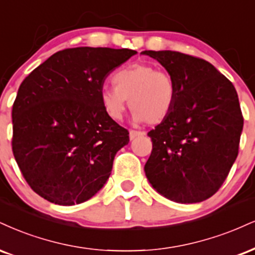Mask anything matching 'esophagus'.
<instances>
[{
	"instance_id": "obj_1",
	"label": "esophagus",
	"mask_w": 255,
	"mask_h": 255,
	"mask_svg": "<svg viewBox=\"0 0 255 255\" xmlns=\"http://www.w3.org/2000/svg\"><path fill=\"white\" fill-rule=\"evenodd\" d=\"M141 135H143L142 131L134 130V129H130V130H129V137H130V140L135 139V137H137V136H141Z\"/></svg>"
}]
</instances>
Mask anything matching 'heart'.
Returning a JSON list of instances; mask_svg holds the SVG:
<instances>
[{"mask_svg":"<svg viewBox=\"0 0 255 255\" xmlns=\"http://www.w3.org/2000/svg\"><path fill=\"white\" fill-rule=\"evenodd\" d=\"M114 87L101 89L104 112L113 120H121L129 100L136 122L160 125L171 115L177 100L176 82L166 71L151 64H131L113 76Z\"/></svg>","mask_w":255,"mask_h":255,"instance_id":"b5f03b06","label":"heart"}]
</instances>
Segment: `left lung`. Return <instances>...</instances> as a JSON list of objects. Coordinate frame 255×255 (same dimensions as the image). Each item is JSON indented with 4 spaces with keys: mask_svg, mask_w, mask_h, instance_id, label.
Returning <instances> with one entry per match:
<instances>
[{
    "mask_svg": "<svg viewBox=\"0 0 255 255\" xmlns=\"http://www.w3.org/2000/svg\"><path fill=\"white\" fill-rule=\"evenodd\" d=\"M176 82L171 115L148 131L147 179L178 203H198L221 188L239 153L244 118L233 83L209 61L176 51H143Z\"/></svg>",
    "mask_w": 255,
    "mask_h": 255,
    "instance_id": "left-lung-1",
    "label": "left lung"
}]
</instances>
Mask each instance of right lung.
Segmentation results:
<instances>
[{
	"instance_id": "add662e5",
	"label": "right lung",
	"mask_w": 255,
	"mask_h": 255,
	"mask_svg": "<svg viewBox=\"0 0 255 255\" xmlns=\"http://www.w3.org/2000/svg\"><path fill=\"white\" fill-rule=\"evenodd\" d=\"M134 54L128 48H66L21 83L11 146L23 178L42 198L79 204L108 180L129 133L107 115L100 93L109 73Z\"/></svg>"
}]
</instances>
